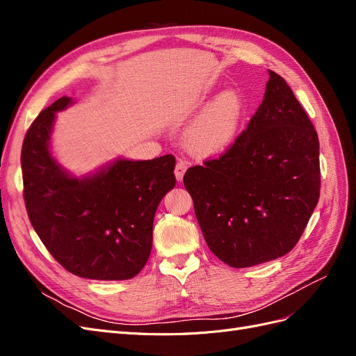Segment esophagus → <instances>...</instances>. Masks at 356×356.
Segmentation results:
<instances>
[{"label": "esophagus", "instance_id": "esophagus-1", "mask_svg": "<svg viewBox=\"0 0 356 356\" xmlns=\"http://www.w3.org/2000/svg\"><path fill=\"white\" fill-rule=\"evenodd\" d=\"M186 170H187V163H186L184 160H179L178 163H177V166H175V177H177L178 182H181L182 178H184Z\"/></svg>", "mask_w": 356, "mask_h": 356}]
</instances>
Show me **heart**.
<instances>
[{
  "instance_id": "heart-1",
  "label": "heart",
  "mask_w": 356,
  "mask_h": 356,
  "mask_svg": "<svg viewBox=\"0 0 356 356\" xmlns=\"http://www.w3.org/2000/svg\"><path fill=\"white\" fill-rule=\"evenodd\" d=\"M242 114L239 93L227 89L204 106L186 132V145L193 154L209 157L221 153L238 131Z\"/></svg>"
}]
</instances>
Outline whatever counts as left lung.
Returning a JSON list of instances; mask_svg holds the SVG:
<instances>
[{
	"label": "left lung",
	"instance_id": "left-lung-1",
	"mask_svg": "<svg viewBox=\"0 0 356 356\" xmlns=\"http://www.w3.org/2000/svg\"><path fill=\"white\" fill-rule=\"evenodd\" d=\"M268 75L242 135L184 175L209 250L236 268L288 254L319 200L318 134L286 81Z\"/></svg>",
	"mask_w": 356,
	"mask_h": 356
}]
</instances>
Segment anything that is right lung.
Here are the masks:
<instances>
[{
  "mask_svg": "<svg viewBox=\"0 0 356 356\" xmlns=\"http://www.w3.org/2000/svg\"><path fill=\"white\" fill-rule=\"evenodd\" d=\"M72 104L68 96L53 102L24 139L20 163L28 217L49 252L72 275L124 281L148 261L157 207L177 182L175 157H120L93 174L72 175L50 152L56 113Z\"/></svg>",
  "mask_w": 356,
  "mask_h": 356,
  "instance_id": "add662e5",
  "label": "right lung"
}]
</instances>
